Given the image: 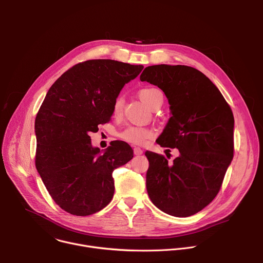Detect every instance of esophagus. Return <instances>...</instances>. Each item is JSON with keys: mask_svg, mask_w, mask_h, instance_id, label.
<instances>
[{"mask_svg": "<svg viewBox=\"0 0 263 263\" xmlns=\"http://www.w3.org/2000/svg\"><path fill=\"white\" fill-rule=\"evenodd\" d=\"M142 153H143V151H142V149H141L140 147H138V146H135V147H134V154H135V155L139 156V155H141Z\"/></svg>", "mask_w": 263, "mask_h": 263, "instance_id": "34e87169", "label": "esophagus"}]
</instances>
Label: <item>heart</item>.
I'll return each mask as SVG.
<instances>
[{
  "mask_svg": "<svg viewBox=\"0 0 263 263\" xmlns=\"http://www.w3.org/2000/svg\"><path fill=\"white\" fill-rule=\"evenodd\" d=\"M138 96L140 100L149 108H153L158 102L163 100L162 92L156 88V87H143L139 90ZM124 107V98L122 96L118 97L114 103V107H112V111H114L115 116L121 115V112ZM154 136V132L145 127H139V126H132L127 128L121 133V137L125 140L141 144L145 142L147 139L152 138Z\"/></svg>",
  "mask_w": 263,
  "mask_h": 263,
  "instance_id": "1",
  "label": "heart"
}]
</instances>
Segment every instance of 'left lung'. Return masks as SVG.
I'll return each instance as SVG.
<instances>
[{"mask_svg": "<svg viewBox=\"0 0 263 263\" xmlns=\"http://www.w3.org/2000/svg\"><path fill=\"white\" fill-rule=\"evenodd\" d=\"M140 81L158 86L166 96L172 117L156 141L179 151L172 163L145 152L147 195L170 215H194L216 197L232 161V110L218 88L192 66H147Z\"/></svg>", "mask_w": 263, "mask_h": 263, "instance_id": "obj_1", "label": "left lung"}]
</instances>
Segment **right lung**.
Wrapping results in <instances>:
<instances>
[{
	"label": "right lung",
	"instance_id": "obj_1",
	"mask_svg": "<svg viewBox=\"0 0 263 263\" xmlns=\"http://www.w3.org/2000/svg\"><path fill=\"white\" fill-rule=\"evenodd\" d=\"M142 68L111 59L87 60L62 73L49 89L35 119V165L64 211L90 215L114 198L112 173L133 158V149L117 140L100 152L89 133L110 120L122 88Z\"/></svg>",
	"mask_w": 263,
	"mask_h": 263
}]
</instances>
